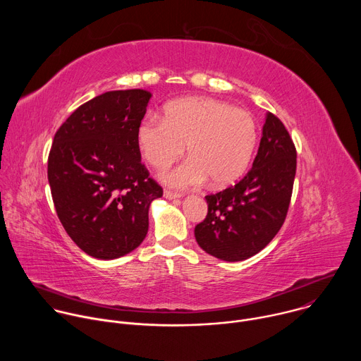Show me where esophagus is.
Segmentation results:
<instances>
[{
	"label": "esophagus",
	"instance_id": "esophagus-1",
	"mask_svg": "<svg viewBox=\"0 0 361 361\" xmlns=\"http://www.w3.org/2000/svg\"><path fill=\"white\" fill-rule=\"evenodd\" d=\"M164 197H166L167 200H177V198H181V194H177V192H173V191L166 190V191H164Z\"/></svg>",
	"mask_w": 361,
	"mask_h": 361
}]
</instances>
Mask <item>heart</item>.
I'll return each instance as SVG.
<instances>
[{
	"label": "heart",
	"mask_w": 361,
	"mask_h": 361,
	"mask_svg": "<svg viewBox=\"0 0 361 361\" xmlns=\"http://www.w3.org/2000/svg\"><path fill=\"white\" fill-rule=\"evenodd\" d=\"M142 159L154 169L178 160L187 145L190 159L161 174L174 188L197 187L210 180L214 188L235 184L248 170L259 141L252 116L227 101L188 97L169 102L159 116L145 117L135 130Z\"/></svg>",
	"instance_id": "obj_1"
}]
</instances>
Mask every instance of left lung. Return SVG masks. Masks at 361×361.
Returning a JSON list of instances; mask_svg holds the SVG:
<instances>
[{
	"label": "left lung",
	"instance_id": "8db88e82",
	"mask_svg": "<svg viewBox=\"0 0 361 361\" xmlns=\"http://www.w3.org/2000/svg\"><path fill=\"white\" fill-rule=\"evenodd\" d=\"M295 157L284 124L267 113L251 170L234 187L205 197L207 217L194 228L198 245L224 262H243L260 252L286 220Z\"/></svg>",
	"mask_w": 361,
	"mask_h": 361
}]
</instances>
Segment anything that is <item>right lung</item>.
<instances>
[{
  "label": "right lung",
  "instance_id": "add662e5",
  "mask_svg": "<svg viewBox=\"0 0 361 361\" xmlns=\"http://www.w3.org/2000/svg\"><path fill=\"white\" fill-rule=\"evenodd\" d=\"M151 94L116 90L80 106L59 128L48 156L57 216L88 255L114 260L148 231L151 202L163 188L148 177L135 141Z\"/></svg>",
  "mask_w": 361,
  "mask_h": 361
}]
</instances>
